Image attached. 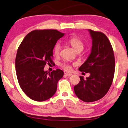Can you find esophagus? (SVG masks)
<instances>
[{"label": "esophagus", "mask_w": 128, "mask_h": 128, "mask_svg": "<svg viewBox=\"0 0 128 128\" xmlns=\"http://www.w3.org/2000/svg\"><path fill=\"white\" fill-rule=\"evenodd\" d=\"M65 75L67 77H70L71 76H72V73H66Z\"/></svg>", "instance_id": "1"}]
</instances>
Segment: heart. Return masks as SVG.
<instances>
[{
	"label": "heart",
	"instance_id": "obj_1",
	"mask_svg": "<svg viewBox=\"0 0 128 128\" xmlns=\"http://www.w3.org/2000/svg\"><path fill=\"white\" fill-rule=\"evenodd\" d=\"M68 42L77 52H81L84 48V43L78 37H72L68 39ZM60 51H61V44L59 43H57L54 48V54L55 56H58L60 54ZM61 67L67 71H70L72 69L71 66L67 62L61 64Z\"/></svg>",
	"mask_w": 128,
	"mask_h": 128
}]
</instances>
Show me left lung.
<instances>
[{"instance_id": "8db88e82", "label": "left lung", "mask_w": 128, "mask_h": 128, "mask_svg": "<svg viewBox=\"0 0 128 128\" xmlns=\"http://www.w3.org/2000/svg\"><path fill=\"white\" fill-rule=\"evenodd\" d=\"M92 38L91 52L80 72L89 73L90 76L74 87L76 96L84 102L97 101L105 95L112 85L115 69V60L112 44L104 33L88 30Z\"/></svg>"}]
</instances>
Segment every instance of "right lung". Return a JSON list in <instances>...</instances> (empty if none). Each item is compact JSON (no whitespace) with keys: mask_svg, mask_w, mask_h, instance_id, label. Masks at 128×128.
<instances>
[{"mask_svg":"<svg viewBox=\"0 0 128 128\" xmlns=\"http://www.w3.org/2000/svg\"><path fill=\"white\" fill-rule=\"evenodd\" d=\"M56 30H33L20 44L15 59L18 83L22 91L36 101L51 98L64 72L60 69L48 72L46 64H53V49L56 42L64 36Z\"/></svg>","mask_w":128,"mask_h":128,"instance_id":"add662e5","label":"right lung"}]
</instances>
